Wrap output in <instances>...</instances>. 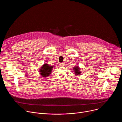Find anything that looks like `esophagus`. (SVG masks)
<instances>
[{"label":"esophagus","mask_w":122,"mask_h":122,"mask_svg":"<svg viewBox=\"0 0 122 122\" xmlns=\"http://www.w3.org/2000/svg\"><path fill=\"white\" fill-rule=\"evenodd\" d=\"M59 66H64V64L63 63H60Z\"/></svg>","instance_id":"esophagus-1"}]
</instances>
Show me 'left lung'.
Returning a JSON list of instances; mask_svg holds the SVG:
<instances>
[{"mask_svg":"<svg viewBox=\"0 0 122 122\" xmlns=\"http://www.w3.org/2000/svg\"><path fill=\"white\" fill-rule=\"evenodd\" d=\"M73 69L74 70V73H75V75H79L81 74V71L80 70V68L78 66H74L73 68Z\"/></svg>","mask_w":122,"mask_h":122,"instance_id":"1","label":"left lung"}]
</instances>
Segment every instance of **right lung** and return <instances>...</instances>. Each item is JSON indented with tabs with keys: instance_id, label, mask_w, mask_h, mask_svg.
<instances>
[{
	"instance_id": "add662e5",
	"label": "right lung",
	"mask_w": 122,
	"mask_h": 122,
	"mask_svg": "<svg viewBox=\"0 0 122 122\" xmlns=\"http://www.w3.org/2000/svg\"><path fill=\"white\" fill-rule=\"evenodd\" d=\"M53 66H50L48 64H44L40 69V73L43 77H47L49 76L53 70Z\"/></svg>"
}]
</instances>
